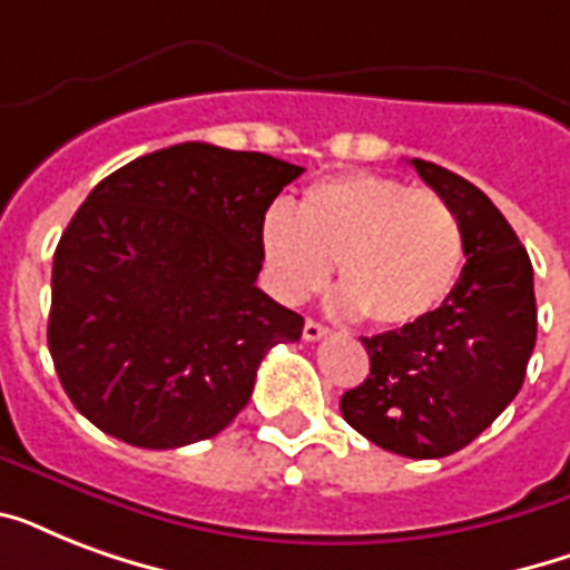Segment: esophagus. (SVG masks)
<instances>
[{
  "mask_svg": "<svg viewBox=\"0 0 570 570\" xmlns=\"http://www.w3.org/2000/svg\"><path fill=\"white\" fill-rule=\"evenodd\" d=\"M322 337H328V328H325L322 322H316V320L304 322V340H307V343H316V340H322Z\"/></svg>",
  "mask_w": 570,
  "mask_h": 570,
  "instance_id": "esophagus-1",
  "label": "esophagus"
}]
</instances>
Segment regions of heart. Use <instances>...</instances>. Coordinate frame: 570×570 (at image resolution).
I'll return each mask as SVG.
<instances>
[{
    "instance_id": "b5f03b06",
    "label": "heart",
    "mask_w": 570,
    "mask_h": 570,
    "mask_svg": "<svg viewBox=\"0 0 570 570\" xmlns=\"http://www.w3.org/2000/svg\"><path fill=\"white\" fill-rule=\"evenodd\" d=\"M263 254L284 302L320 293L337 263L340 307L402 328L438 311L455 289L464 227L438 191L357 171L313 183L293 215L272 209L263 218Z\"/></svg>"
}]
</instances>
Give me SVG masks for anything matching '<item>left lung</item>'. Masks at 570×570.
Segmentation results:
<instances>
[{
  "instance_id": "obj_1",
  "label": "left lung",
  "mask_w": 570,
  "mask_h": 570,
  "mask_svg": "<svg viewBox=\"0 0 570 570\" xmlns=\"http://www.w3.org/2000/svg\"><path fill=\"white\" fill-rule=\"evenodd\" d=\"M411 165L459 213L468 263L425 320L361 337L370 375L343 393L340 411L381 450L443 459L518 396L539 328L535 286L530 254L485 191L441 165Z\"/></svg>"
}]
</instances>
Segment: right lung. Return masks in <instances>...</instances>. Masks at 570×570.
<instances>
[{"label":"right lung","instance_id":"right-lung-1","mask_svg":"<svg viewBox=\"0 0 570 570\" xmlns=\"http://www.w3.org/2000/svg\"><path fill=\"white\" fill-rule=\"evenodd\" d=\"M304 168L186 141L97 183L52 257L49 355L100 432L141 450L206 441L304 320L257 286L263 218Z\"/></svg>","mask_w":570,"mask_h":570}]
</instances>
